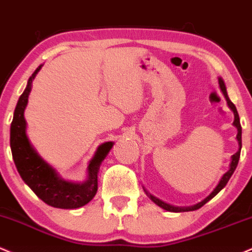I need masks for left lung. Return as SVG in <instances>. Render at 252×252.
I'll use <instances>...</instances> for the list:
<instances>
[{
  "label": "left lung",
  "mask_w": 252,
  "mask_h": 252,
  "mask_svg": "<svg viewBox=\"0 0 252 252\" xmlns=\"http://www.w3.org/2000/svg\"><path fill=\"white\" fill-rule=\"evenodd\" d=\"M218 84H220V88L221 91V93H223L224 97H225L226 100V103L227 106H229V108L231 109L233 112V115H235V120H233V126L237 128V135H236V139H237L238 141V151L235 153V155L231 156V161H230V166H229V170L226 171L225 173L223 174V177H221L220 183H218V185L216 186L215 190L211 192V193L209 194L208 197L205 198V199H203L202 202L194 204V205L192 206H174V205H171V204H167L165 202H162V200L159 199V198H157L153 196V194H151L149 191L146 190V189L144 188V191L146 192L147 196L150 197V199L152 200L153 203L157 204L158 206H160L161 209L166 210V211H170V212H186V211H194V210H198L200 209L204 204H206L209 202V200H211L212 198H214L216 194L220 192L221 189L225 188V185L227 184V182H229V179L231 178V176L235 172L236 167H237L238 165V160H239V156H241V150H242V126H241V121H239V115H238V112H237V108H236V106L233 105L231 102V100L229 99V95H227V92H226V87H225V84H224L223 79L221 78H218Z\"/></svg>",
  "instance_id": "left-lung-1"
}]
</instances>
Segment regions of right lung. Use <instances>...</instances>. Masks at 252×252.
<instances>
[{
  "label": "right lung",
  "mask_w": 252,
  "mask_h": 252,
  "mask_svg": "<svg viewBox=\"0 0 252 252\" xmlns=\"http://www.w3.org/2000/svg\"><path fill=\"white\" fill-rule=\"evenodd\" d=\"M43 64H40L27 82L21 94L10 126V149L21 178L44 203L58 209H78L93 199L97 191V174L100 165L113 147V141H106L97 147L88 162L87 177L81 183L61 178L54 167L50 166L34 149L27 135L25 109L32 91V80Z\"/></svg>",
  "instance_id": "obj_1"
}]
</instances>
